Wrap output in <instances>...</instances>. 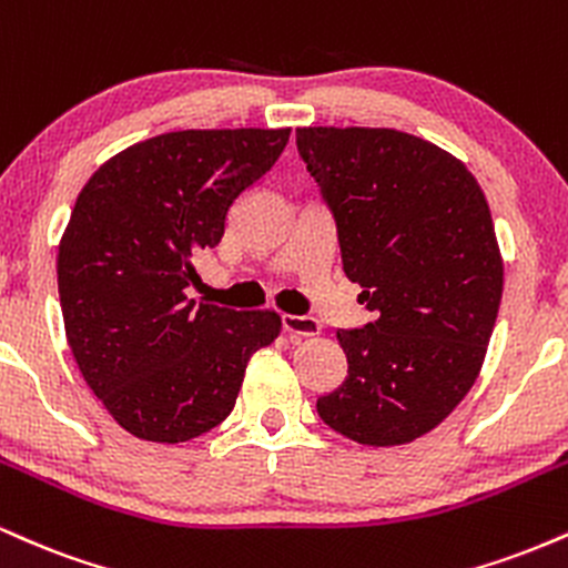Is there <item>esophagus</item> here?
<instances>
[{"label":"esophagus","instance_id":"obj_1","mask_svg":"<svg viewBox=\"0 0 568 568\" xmlns=\"http://www.w3.org/2000/svg\"><path fill=\"white\" fill-rule=\"evenodd\" d=\"M283 328L288 331L293 342L321 334V323H317L315 317H306V315H283Z\"/></svg>","mask_w":568,"mask_h":568}]
</instances>
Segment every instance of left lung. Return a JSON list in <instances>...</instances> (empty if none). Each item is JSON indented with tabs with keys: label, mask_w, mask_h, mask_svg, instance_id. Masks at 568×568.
Here are the masks:
<instances>
[{
	"label": "left lung",
	"mask_w": 568,
	"mask_h": 568,
	"mask_svg": "<svg viewBox=\"0 0 568 568\" xmlns=\"http://www.w3.org/2000/svg\"><path fill=\"white\" fill-rule=\"evenodd\" d=\"M336 221L344 275L376 321L338 331L347 379L321 419L363 446H403L470 393L501 302V253L465 162L393 128H298Z\"/></svg>",
	"instance_id": "8db88e82"
}]
</instances>
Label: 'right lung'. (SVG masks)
<instances>
[{
	"mask_svg": "<svg viewBox=\"0 0 568 568\" xmlns=\"http://www.w3.org/2000/svg\"><path fill=\"white\" fill-rule=\"evenodd\" d=\"M288 135L175 130L114 154L82 186L58 245L63 325L88 387L135 438L186 443L221 425L251 355L283 328L277 312L194 304L186 288Z\"/></svg>",
	"mask_w": 568,
	"mask_h": 568,
	"instance_id": "right-lung-1",
	"label": "right lung"
}]
</instances>
